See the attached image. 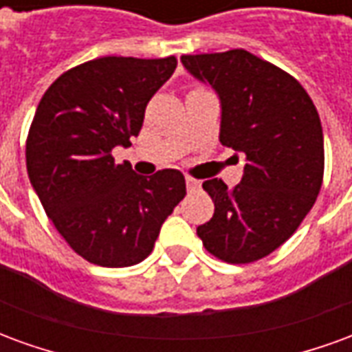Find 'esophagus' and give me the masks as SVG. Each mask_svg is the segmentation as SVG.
Listing matches in <instances>:
<instances>
[{
	"mask_svg": "<svg viewBox=\"0 0 352 352\" xmlns=\"http://www.w3.org/2000/svg\"><path fill=\"white\" fill-rule=\"evenodd\" d=\"M201 186L198 179H192V177H186V190L188 192H196Z\"/></svg>",
	"mask_w": 352,
	"mask_h": 352,
	"instance_id": "obj_1",
	"label": "esophagus"
}]
</instances>
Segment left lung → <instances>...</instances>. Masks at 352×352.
I'll use <instances>...</instances> for the list:
<instances>
[{
    "instance_id": "8db88e82",
    "label": "left lung",
    "mask_w": 352,
    "mask_h": 352,
    "mask_svg": "<svg viewBox=\"0 0 352 352\" xmlns=\"http://www.w3.org/2000/svg\"><path fill=\"white\" fill-rule=\"evenodd\" d=\"M194 79L221 101L222 145L245 156L241 183L207 179L213 219L198 226L207 251L230 264L273 252L302 224L324 173V138L303 87L243 49L181 56Z\"/></svg>"
}]
</instances>
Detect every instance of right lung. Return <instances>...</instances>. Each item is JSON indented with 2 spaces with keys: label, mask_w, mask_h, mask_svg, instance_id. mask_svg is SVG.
Returning <instances> with one entry per match:
<instances>
[{
  "label": "right lung",
  "mask_w": 352,
  "mask_h": 352,
  "mask_svg": "<svg viewBox=\"0 0 352 352\" xmlns=\"http://www.w3.org/2000/svg\"><path fill=\"white\" fill-rule=\"evenodd\" d=\"M175 67V56L98 58L60 75L37 105L26 143L30 183L62 237L92 264L145 260L186 194L181 171L143 177L111 154L138 138L146 103Z\"/></svg>",
  "instance_id": "add662e5"
}]
</instances>
